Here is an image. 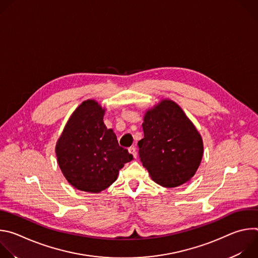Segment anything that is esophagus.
Instances as JSON below:
<instances>
[{
  "label": "esophagus",
  "instance_id": "1",
  "mask_svg": "<svg viewBox=\"0 0 258 258\" xmlns=\"http://www.w3.org/2000/svg\"><path fill=\"white\" fill-rule=\"evenodd\" d=\"M128 152H130L135 158H137V149L135 148V147H130V148H128Z\"/></svg>",
  "mask_w": 258,
  "mask_h": 258
}]
</instances>
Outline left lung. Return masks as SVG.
Segmentation results:
<instances>
[{
    "label": "left lung",
    "instance_id": "1",
    "mask_svg": "<svg viewBox=\"0 0 258 258\" xmlns=\"http://www.w3.org/2000/svg\"><path fill=\"white\" fill-rule=\"evenodd\" d=\"M139 155L151 178L165 188L189 181L203 156V141L195 125L171 100H161L144 116Z\"/></svg>",
    "mask_w": 258,
    "mask_h": 258
}]
</instances>
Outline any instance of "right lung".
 Returning a JSON list of instances; mask_svg holds the SVG:
<instances>
[{"mask_svg": "<svg viewBox=\"0 0 258 258\" xmlns=\"http://www.w3.org/2000/svg\"><path fill=\"white\" fill-rule=\"evenodd\" d=\"M105 109L95 100L84 101L67 121L56 145L60 169L78 190L99 193L116 180L133 155L118 145L104 124Z\"/></svg>", "mask_w": 258, "mask_h": 258, "instance_id": "add662e5", "label": "right lung"}]
</instances>
